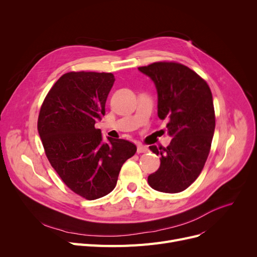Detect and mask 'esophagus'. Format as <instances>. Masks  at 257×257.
<instances>
[{
    "label": "esophagus",
    "mask_w": 257,
    "mask_h": 257,
    "mask_svg": "<svg viewBox=\"0 0 257 257\" xmlns=\"http://www.w3.org/2000/svg\"><path fill=\"white\" fill-rule=\"evenodd\" d=\"M148 151H149V149H148L147 147L142 146V145L138 146V153H139V154H140V153H147Z\"/></svg>",
    "instance_id": "esophagus-1"
}]
</instances>
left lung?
<instances>
[{"instance_id":"left-lung-1","label":"left lung","mask_w":257,"mask_h":257,"mask_svg":"<svg viewBox=\"0 0 257 257\" xmlns=\"http://www.w3.org/2000/svg\"><path fill=\"white\" fill-rule=\"evenodd\" d=\"M139 70L154 82L158 117L169 120L167 130L173 138L167 148L150 146L160 155V167L148 183L158 192L180 193L198 178L210 151L215 127L210 88L181 63L160 61Z\"/></svg>"}]
</instances>
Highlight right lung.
Here are the masks:
<instances>
[{
	"label": "right lung",
	"mask_w": 257,
	"mask_h": 257,
	"mask_svg": "<svg viewBox=\"0 0 257 257\" xmlns=\"http://www.w3.org/2000/svg\"><path fill=\"white\" fill-rule=\"evenodd\" d=\"M111 73L70 72L48 92L40 108L37 129L46 155L65 185L87 200L109 194L125 161L137 146L107 138L94 124L105 114L113 83Z\"/></svg>",
	"instance_id": "right-lung-1"
}]
</instances>
